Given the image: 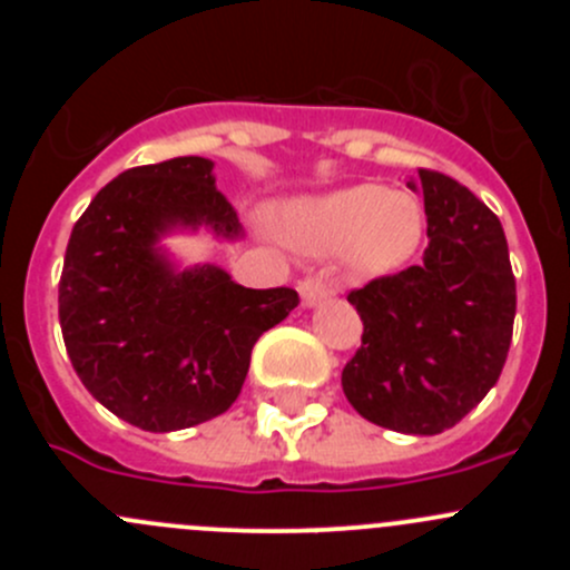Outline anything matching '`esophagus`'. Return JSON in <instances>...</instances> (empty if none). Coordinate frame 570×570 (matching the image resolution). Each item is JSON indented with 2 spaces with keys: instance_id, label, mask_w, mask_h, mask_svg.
Returning <instances> with one entry per match:
<instances>
[{
  "instance_id": "obj_1",
  "label": "esophagus",
  "mask_w": 570,
  "mask_h": 570,
  "mask_svg": "<svg viewBox=\"0 0 570 570\" xmlns=\"http://www.w3.org/2000/svg\"><path fill=\"white\" fill-rule=\"evenodd\" d=\"M297 292H301L303 306H314V303L325 301V297L333 295V289L320 278V275H308V278H303L301 284H297Z\"/></svg>"
}]
</instances>
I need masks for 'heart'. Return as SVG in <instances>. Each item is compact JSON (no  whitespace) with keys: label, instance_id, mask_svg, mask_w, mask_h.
I'll return each mask as SVG.
<instances>
[{"label":"heart","instance_id":"heart-1","mask_svg":"<svg viewBox=\"0 0 570 570\" xmlns=\"http://www.w3.org/2000/svg\"><path fill=\"white\" fill-rule=\"evenodd\" d=\"M289 239L312 253L347 248L355 273L383 275L402 267L422 243V200L381 184H355L295 204L284 217Z\"/></svg>","mask_w":570,"mask_h":570}]
</instances>
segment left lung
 <instances>
[{
    "instance_id": "left-lung-1",
    "label": "left lung",
    "mask_w": 570,
    "mask_h": 570,
    "mask_svg": "<svg viewBox=\"0 0 570 570\" xmlns=\"http://www.w3.org/2000/svg\"><path fill=\"white\" fill-rule=\"evenodd\" d=\"M419 189L430 237L424 262L347 295L364 333L342 389L372 424L439 435L502 375L515 278L502 223L471 189L428 168H419Z\"/></svg>"
}]
</instances>
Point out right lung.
Instances as JSON below:
<instances>
[{"label":"right lung","instance_id":"add662e5","mask_svg":"<svg viewBox=\"0 0 570 570\" xmlns=\"http://www.w3.org/2000/svg\"><path fill=\"white\" fill-rule=\"evenodd\" d=\"M215 165L176 157L124 170L73 226L60 275L62 342L79 381L148 433L193 428L232 407L264 331L301 303L295 289H245L220 267L184 269L157 250L174 226L239 237Z\"/></svg>","mask_w":570,"mask_h":570}]
</instances>
